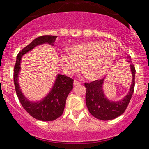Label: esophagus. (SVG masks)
I'll return each mask as SVG.
<instances>
[{
	"mask_svg": "<svg viewBox=\"0 0 149 149\" xmlns=\"http://www.w3.org/2000/svg\"><path fill=\"white\" fill-rule=\"evenodd\" d=\"M81 84V82L78 81H77V80H74V85H80Z\"/></svg>",
	"mask_w": 149,
	"mask_h": 149,
	"instance_id": "obj_1",
	"label": "esophagus"
}]
</instances>
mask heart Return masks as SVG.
Returning a JSON list of instances; mask_svg holds the SVG:
<instances>
[{
  "mask_svg": "<svg viewBox=\"0 0 149 149\" xmlns=\"http://www.w3.org/2000/svg\"><path fill=\"white\" fill-rule=\"evenodd\" d=\"M117 49L113 42L94 41L74 45L70 53L60 57V64L67 74L82 70L89 79H97L107 72L116 57Z\"/></svg>",
  "mask_w": 149,
  "mask_h": 149,
  "instance_id": "1",
  "label": "heart"
}]
</instances>
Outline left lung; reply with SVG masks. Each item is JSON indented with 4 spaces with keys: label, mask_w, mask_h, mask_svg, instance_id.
Here are the masks:
<instances>
[{
    "label": "left lung",
    "mask_w": 149,
    "mask_h": 149,
    "mask_svg": "<svg viewBox=\"0 0 149 149\" xmlns=\"http://www.w3.org/2000/svg\"><path fill=\"white\" fill-rule=\"evenodd\" d=\"M130 58V57H128ZM131 62V61L130 60ZM132 73V82L128 95L118 102H112L107 99L102 91L104 78L95 80L90 83H84L86 88V105L90 113L100 120H111L120 116L126 110L132 98L135 88L136 68L130 65Z\"/></svg>",
    "instance_id": "left-lung-1"
}]
</instances>
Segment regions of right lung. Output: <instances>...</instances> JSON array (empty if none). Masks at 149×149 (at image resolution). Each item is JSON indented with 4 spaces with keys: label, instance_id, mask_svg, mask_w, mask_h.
<instances>
[{
    "label": "right lung",
    "instance_id": "add662e5",
    "mask_svg": "<svg viewBox=\"0 0 149 149\" xmlns=\"http://www.w3.org/2000/svg\"><path fill=\"white\" fill-rule=\"evenodd\" d=\"M56 36L45 35L36 38L19 52L13 68V82L17 95L24 110L33 118L41 121H53L61 116L66 104V99L73 89L74 80L63 74L58 75L53 88L49 95L39 103H32L23 97L17 83L21 58L26 52L30 51L38 45L54 42Z\"/></svg>",
    "mask_w": 149,
    "mask_h": 149
}]
</instances>
